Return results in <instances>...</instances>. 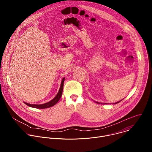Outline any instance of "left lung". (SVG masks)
<instances>
[{
	"label": "left lung",
	"instance_id": "8db88e82",
	"mask_svg": "<svg viewBox=\"0 0 152 152\" xmlns=\"http://www.w3.org/2000/svg\"><path fill=\"white\" fill-rule=\"evenodd\" d=\"M122 100H121V101H119V102H115V103H113V104H118V103H119V102H121V101H122ZM95 102H96V103H97V104H108V103H100V102H96V101H95Z\"/></svg>",
	"mask_w": 152,
	"mask_h": 152
}]
</instances>
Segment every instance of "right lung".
Segmentation results:
<instances>
[{
	"label": "right lung",
	"mask_w": 152,
	"mask_h": 152,
	"mask_svg": "<svg viewBox=\"0 0 152 152\" xmlns=\"http://www.w3.org/2000/svg\"><path fill=\"white\" fill-rule=\"evenodd\" d=\"M64 80L65 78H63L62 81H61V86L60 88V89L57 94V95L54 97V98H53L52 100H51L50 101H49L47 103L44 104H40V105H36V104H28L26 102H24V104L26 105H27L28 107H32V108H34L37 109H45L48 108L50 107H51L54 105H55L58 101L60 100V99L62 95V93H63V87H64Z\"/></svg>",
	"instance_id": "right-lung-1"
}]
</instances>
